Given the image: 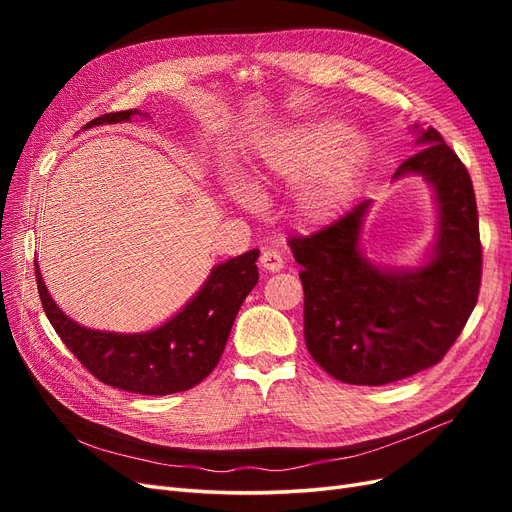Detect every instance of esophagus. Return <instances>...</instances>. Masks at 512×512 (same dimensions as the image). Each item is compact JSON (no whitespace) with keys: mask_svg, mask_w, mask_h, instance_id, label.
Here are the masks:
<instances>
[{"mask_svg":"<svg viewBox=\"0 0 512 512\" xmlns=\"http://www.w3.org/2000/svg\"><path fill=\"white\" fill-rule=\"evenodd\" d=\"M260 267L265 271H271V273H277L284 269V258L282 254L277 250H262L260 254Z\"/></svg>","mask_w":512,"mask_h":512,"instance_id":"34e87169","label":"esophagus"}]
</instances>
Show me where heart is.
Masks as SVG:
<instances>
[{
  "label": "heart",
  "instance_id": "1",
  "mask_svg": "<svg viewBox=\"0 0 512 512\" xmlns=\"http://www.w3.org/2000/svg\"><path fill=\"white\" fill-rule=\"evenodd\" d=\"M367 164V143L361 134L348 132L342 121H305L282 136L254 170L256 188L269 181L301 183L299 213L312 224L337 218L354 194ZM228 194L243 207H254V192L241 179L228 181Z\"/></svg>",
  "mask_w": 512,
  "mask_h": 512
}]
</instances>
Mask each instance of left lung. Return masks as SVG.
I'll return each instance as SVG.
<instances>
[{
  "label": "left lung",
  "mask_w": 512,
  "mask_h": 512,
  "mask_svg": "<svg viewBox=\"0 0 512 512\" xmlns=\"http://www.w3.org/2000/svg\"><path fill=\"white\" fill-rule=\"evenodd\" d=\"M418 149L393 179L423 177L436 196V243L421 267H382L361 250L371 200L309 237H292L303 271L305 344L335 380L380 386L442 361L478 299L483 250L472 179L438 130L412 126Z\"/></svg>",
  "instance_id": "8db88e82"
}]
</instances>
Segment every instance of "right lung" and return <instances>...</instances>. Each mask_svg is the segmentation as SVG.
<instances>
[{
    "label": "right lung",
    "mask_w": 512,
    "mask_h": 512,
    "mask_svg": "<svg viewBox=\"0 0 512 512\" xmlns=\"http://www.w3.org/2000/svg\"><path fill=\"white\" fill-rule=\"evenodd\" d=\"M134 115L149 117L138 108L106 113L89 121L87 128L102 123L130 121ZM258 250L215 265L207 282L179 314L145 333H115L87 329L61 312L44 286L36 265V282L46 318L70 352L100 382L138 395H170L188 391L203 382L218 365L239 307L258 284Z\"/></svg>",
    "instance_id": "right-lung-1"
}]
</instances>
